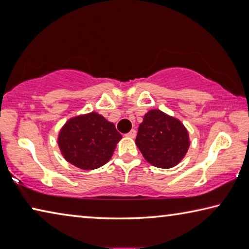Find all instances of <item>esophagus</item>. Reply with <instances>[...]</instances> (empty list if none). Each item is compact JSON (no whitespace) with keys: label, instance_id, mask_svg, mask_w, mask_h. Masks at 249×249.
Segmentation results:
<instances>
[{"label":"esophagus","instance_id":"34e87169","mask_svg":"<svg viewBox=\"0 0 249 249\" xmlns=\"http://www.w3.org/2000/svg\"><path fill=\"white\" fill-rule=\"evenodd\" d=\"M126 136L129 137V138H135V137H136V130L132 129V130H130V132H128L127 134H126Z\"/></svg>","mask_w":249,"mask_h":249}]
</instances>
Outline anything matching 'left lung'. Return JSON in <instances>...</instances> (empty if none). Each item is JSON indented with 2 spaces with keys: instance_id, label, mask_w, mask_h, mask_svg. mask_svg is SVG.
Listing matches in <instances>:
<instances>
[{
  "instance_id": "8db88e82",
  "label": "left lung",
  "mask_w": 249,
  "mask_h": 249,
  "mask_svg": "<svg viewBox=\"0 0 249 249\" xmlns=\"http://www.w3.org/2000/svg\"><path fill=\"white\" fill-rule=\"evenodd\" d=\"M135 142L147 161L165 169L178 165L190 146L183 124L159 109L146 113Z\"/></svg>"
}]
</instances>
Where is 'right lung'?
I'll return each instance as SVG.
<instances>
[{
	"mask_svg": "<svg viewBox=\"0 0 249 249\" xmlns=\"http://www.w3.org/2000/svg\"><path fill=\"white\" fill-rule=\"evenodd\" d=\"M122 135L115 125L92 112L70 119L61 128L58 145L67 161L83 170H92L111 159Z\"/></svg>",
	"mask_w": 249,
	"mask_h": 249,
	"instance_id": "1",
	"label": "right lung"
}]
</instances>
